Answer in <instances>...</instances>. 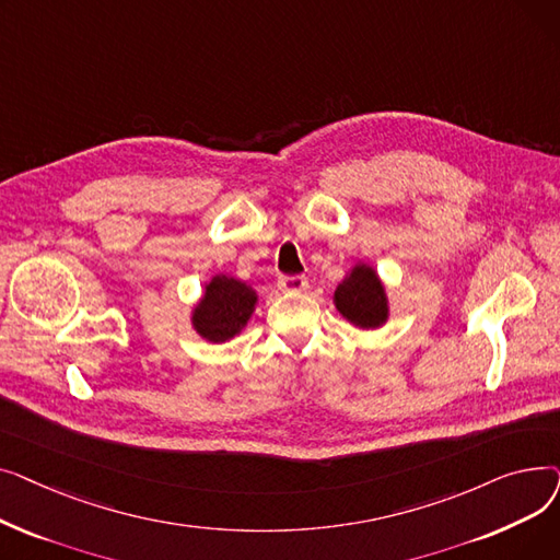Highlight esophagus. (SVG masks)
Here are the masks:
<instances>
[{
  "label": "esophagus",
  "mask_w": 560,
  "mask_h": 560,
  "mask_svg": "<svg viewBox=\"0 0 560 560\" xmlns=\"http://www.w3.org/2000/svg\"><path fill=\"white\" fill-rule=\"evenodd\" d=\"M279 288L285 292H302L308 288V281L302 275H292V277L283 275V277H279Z\"/></svg>",
  "instance_id": "obj_1"
}]
</instances>
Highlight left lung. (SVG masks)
Here are the masks:
<instances>
[{
	"label": "left lung",
	"instance_id": "left-lung-1",
	"mask_svg": "<svg viewBox=\"0 0 560 560\" xmlns=\"http://www.w3.org/2000/svg\"><path fill=\"white\" fill-rule=\"evenodd\" d=\"M336 308L351 325L376 329L388 319V300L376 272L368 265H357L351 275L338 285L334 295Z\"/></svg>",
	"mask_w": 560,
	"mask_h": 560
}]
</instances>
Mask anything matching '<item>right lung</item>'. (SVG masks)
<instances>
[{
	"label": "right lung",
	"mask_w": 560,
	"mask_h": 560,
	"mask_svg": "<svg viewBox=\"0 0 560 560\" xmlns=\"http://www.w3.org/2000/svg\"><path fill=\"white\" fill-rule=\"evenodd\" d=\"M256 304V292L231 277H213L192 313L197 334L211 342H224L241 334Z\"/></svg>",
	"instance_id": "add662e5"
}]
</instances>
